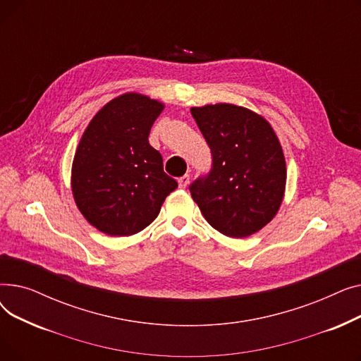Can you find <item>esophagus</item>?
I'll list each match as a JSON object with an SVG mask.
<instances>
[{
  "label": "esophagus",
  "mask_w": 361,
  "mask_h": 361,
  "mask_svg": "<svg viewBox=\"0 0 361 361\" xmlns=\"http://www.w3.org/2000/svg\"><path fill=\"white\" fill-rule=\"evenodd\" d=\"M188 183H190V176H183V177L178 178L180 188H185L188 185Z\"/></svg>",
  "instance_id": "obj_1"
}]
</instances>
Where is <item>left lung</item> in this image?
<instances>
[{"instance_id": "left-lung-1", "label": "left lung", "mask_w": 361, "mask_h": 361, "mask_svg": "<svg viewBox=\"0 0 361 361\" xmlns=\"http://www.w3.org/2000/svg\"><path fill=\"white\" fill-rule=\"evenodd\" d=\"M212 169L190 185L204 219L221 234L249 237L278 214L287 183L282 146L257 112L234 104L193 106Z\"/></svg>"}]
</instances>
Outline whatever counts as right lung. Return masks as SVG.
<instances>
[{
	"mask_svg": "<svg viewBox=\"0 0 361 361\" xmlns=\"http://www.w3.org/2000/svg\"><path fill=\"white\" fill-rule=\"evenodd\" d=\"M165 105L137 92L105 104L87 124L71 165V192L85 219L111 237L145 230L178 187L149 145Z\"/></svg>",
	"mask_w": 361,
	"mask_h": 361,
	"instance_id": "1",
	"label": "right lung"
}]
</instances>
